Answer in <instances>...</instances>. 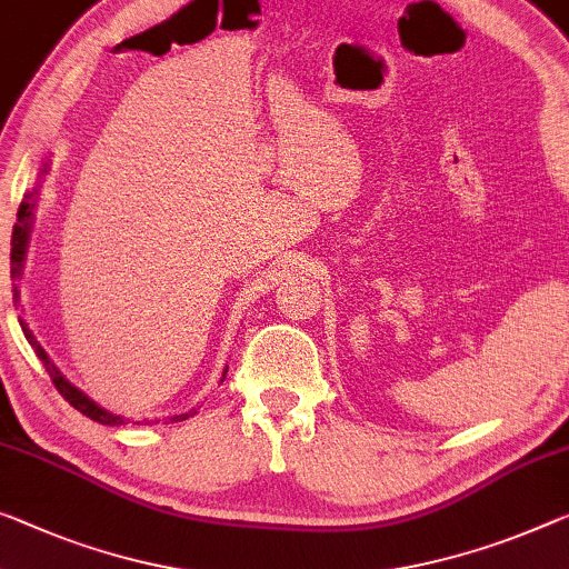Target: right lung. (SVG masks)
Returning <instances> with one entry per match:
<instances>
[{
  "label": "right lung",
  "mask_w": 569,
  "mask_h": 569,
  "mask_svg": "<svg viewBox=\"0 0 569 569\" xmlns=\"http://www.w3.org/2000/svg\"><path fill=\"white\" fill-rule=\"evenodd\" d=\"M48 168H50V164L42 162L38 180L46 178ZM38 193H40V182H38V186H34V190H30V193L22 198L20 211H17V223H14V229H12V254H10V261H12V279H20V277H22L24 254H28L30 231H32V216H34L32 208H34V200H38ZM14 302H20V292H17V287H14ZM20 326H22V330H24V338H28V343L34 348V353H38L42 366H46V371L50 373L52 383H56V389L60 391V395H63V399L68 401V405H73V407L78 409V412L86 415V417H91L93 422H99V425H124V422H127L124 417L111 415L109 409H103V407L96 405V401H93L91 397H86L83 391L76 387V383L68 381L66 376L60 373L58 366L50 361V356L46 353V348H42V346L38 343V338L32 336V330L28 328V322L20 320ZM226 371H229V366H226ZM226 371H223V376H221V381L226 379ZM193 415H196V409H190V412H186V415H174V417H170V422H182V419H188V417H193ZM154 422H157V419H154ZM134 425H139V422H134ZM150 425H152V422H150Z\"/></svg>",
  "instance_id": "1"
}]
</instances>
